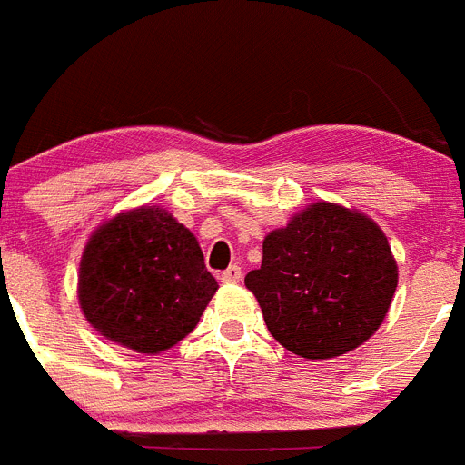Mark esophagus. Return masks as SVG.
<instances>
[{
  "instance_id": "obj_1",
  "label": "esophagus",
  "mask_w": 465,
  "mask_h": 465,
  "mask_svg": "<svg viewBox=\"0 0 465 465\" xmlns=\"http://www.w3.org/2000/svg\"><path fill=\"white\" fill-rule=\"evenodd\" d=\"M220 280L227 284H233V282H241L242 280V271L238 269V266H229L227 271H223V275H220Z\"/></svg>"
}]
</instances>
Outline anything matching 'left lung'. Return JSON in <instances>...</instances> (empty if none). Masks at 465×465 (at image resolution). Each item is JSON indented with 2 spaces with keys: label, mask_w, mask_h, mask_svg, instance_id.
<instances>
[{
  "label": "left lung",
  "mask_w": 465,
  "mask_h": 465,
  "mask_svg": "<svg viewBox=\"0 0 465 465\" xmlns=\"http://www.w3.org/2000/svg\"><path fill=\"white\" fill-rule=\"evenodd\" d=\"M399 284L382 229L363 213L312 203L263 238L245 287L271 336L305 359H331L378 331Z\"/></svg>",
  "instance_id": "obj_1"
}]
</instances>
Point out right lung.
I'll return each mask as SVG.
<instances>
[{
  "instance_id": "1",
  "label": "right lung",
  "mask_w": 465,
  "mask_h": 465,
  "mask_svg": "<svg viewBox=\"0 0 465 465\" xmlns=\"http://www.w3.org/2000/svg\"><path fill=\"white\" fill-rule=\"evenodd\" d=\"M217 280L194 233L160 206L120 213L92 233L78 271L81 311L108 341L160 354L192 333Z\"/></svg>"
}]
</instances>
